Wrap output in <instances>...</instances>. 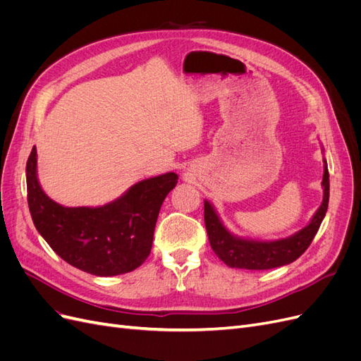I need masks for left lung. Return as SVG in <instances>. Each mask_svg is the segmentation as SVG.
Returning <instances> with one entry per match:
<instances>
[{
    "instance_id": "left-lung-1",
    "label": "left lung",
    "mask_w": 361,
    "mask_h": 361,
    "mask_svg": "<svg viewBox=\"0 0 361 361\" xmlns=\"http://www.w3.org/2000/svg\"><path fill=\"white\" fill-rule=\"evenodd\" d=\"M329 167L324 159V199L318 211L312 216L310 223L292 236L276 239V241H255L232 235L224 227L214 206L204 200V224L209 244L214 253L220 257L227 267L241 269H271L292 264L312 244L314 235L329 209L330 179Z\"/></svg>"
}]
</instances>
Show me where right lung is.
I'll return each mask as SVG.
<instances>
[{
	"instance_id": "add662e5",
	"label": "right lung",
	"mask_w": 361,
	"mask_h": 361,
	"mask_svg": "<svg viewBox=\"0 0 361 361\" xmlns=\"http://www.w3.org/2000/svg\"><path fill=\"white\" fill-rule=\"evenodd\" d=\"M27 199L37 232L72 267L99 277L134 271L147 259L161 204L178 174L140 180L104 206L68 207L54 202L37 179V150L27 161Z\"/></svg>"
}]
</instances>
